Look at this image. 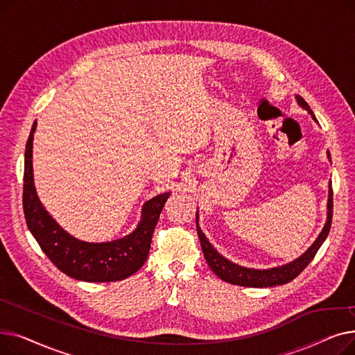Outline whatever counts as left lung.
Segmentation results:
<instances>
[{
    "label": "left lung",
    "mask_w": 355,
    "mask_h": 355,
    "mask_svg": "<svg viewBox=\"0 0 355 355\" xmlns=\"http://www.w3.org/2000/svg\"><path fill=\"white\" fill-rule=\"evenodd\" d=\"M297 103H300L305 110H308L311 116L316 121L313 112L308 106V103L304 101V98L296 96ZM329 157V153H328ZM332 207H334V201H332V187L329 182V198H328V217L325 227L322 229L321 234L318 236L313 241V245L301 256L297 257L293 262L281 266V268H273V269H266V270H257V269H248V268H241L239 265H234L229 262L227 259L223 257L221 254L217 253V250L210 245V241L207 237L204 236L201 229L198 227V221H197V233L198 239L201 243V250L204 253V257H206V262L209 263L210 269L227 284L232 285H239V286H249V288H269V286H276V285H285L300 275L308 265L311 260L315 257L316 252L321 248L324 243V240L327 239L329 229H331V223H332Z\"/></svg>",
    "instance_id": "left-lung-1"
}]
</instances>
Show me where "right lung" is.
Instances as JSON below:
<instances>
[{"mask_svg":"<svg viewBox=\"0 0 355 355\" xmlns=\"http://www.w3.org/2000/svg\"><path fill=\"white\" fill-rule=\"evenodd\" d=\"M33 123L24 155L23 209L28 230L51 263L67 276L85 282H115L134 275L151 248V239L170 193L159 194L142 207L138 227L125 237L107 243H87L66 233L44 210L33 182Z\"/></svg>","mask_w":355,"mask_h":355,"instance_id":"add662e5","label":"right lung"}]
</instances>
